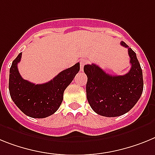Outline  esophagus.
I'll list each match as a JSON object with an SVG mask.
<instances>
[{
	"label": "esophagus",
	"mask_w": 155,
	"mask_h": 155,
	"mask_svg": "<svg viewBox=\"0 0 155 155\" xmlns=\"http://www.w3.org/2000/svg\"><path fill=\"white\" fill-rule=\"evenodd\" d=\"M86 64H87V60H85V59L81 60V61H80V71H81V72L83 71V67H84V65H85Z\"/></svg>",
	"instance_id": "34e87169"
}]
</instances>
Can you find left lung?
Instances as JSON below:
<instances>
[{
    "instance_id": "obj_1",
    "label": "left lung",
    "mask_w": 155,
    "mask_h": 155,
    "mask_svg": "<svg viewBox=\"0 0 155 155\" xmlns=\"http://www.w3.org/2000/svg\"><path fill=\"white\" fill-rule=\"evenodd\" d=\"M128 48L131 68L123 76H111L95 64L84 65L87 76V97L91 108L105 117H117L131 110L140 97L143 89V72L135 52Z\"/></svg>"
}]
</instances>
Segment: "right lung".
<instances>
[{
  "instance_id": "1",
  "label": "right lung",
  "mask_w": 155,
  "mask_h": 155,
  "mask_svg": "<svg viewBox=\"0 0 155 155\" xmlns=\"http://www.w3.org/2000/svg\"><path fill=\"white\" fill-rule=\"evenodd\" d=\"M21 53L13 61L9 74V93L16 106L27 116L43 118L53 115L61 105L66 87L79 71V63L63 70L51 81L34 84L22 79L17 64Z\"/></svg>"
}]
</instances>
